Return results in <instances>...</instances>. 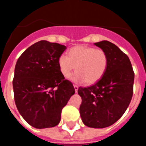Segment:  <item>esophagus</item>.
I'll use <instances>...</instances> for the list:
<instances>
[{
	"instance_id": "1",
	"label": "esophagus",
	"mask_w": 146,
	"mask_h": 146,
	"mask_svg": "<svg viewBox=\"0 0 146 146\" xmlns=\"http://www.w3.org/2000/svg\"><path fill=\"white\" fill-rule=\"evenodd\" d=\"M74 90H75V92L77 93V91H78V88H79V87H78L77 85H74Z\"/></svg>"
}]
</instances>
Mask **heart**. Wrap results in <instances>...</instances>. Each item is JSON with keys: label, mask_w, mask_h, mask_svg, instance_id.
Wrapping results in <instances>:
<instances>
[{"label": "heart", "mask_w": 146, "mask_h": 146, "mask_svg": "<svg viewBox=\"0 0 146 146\" xmlns=\"http://www.w3.org/2000/svg\"><path fill=\"white\" fill-rule=\"evenodd\" d=\"M108 55L102 49L86 46H76L69 50V55L62 54L58 65L62 74L68 78L76 66V73L72 77L75 82L94 84L101 79L108 66Z\"/></svg>", "instance_id": "1"}]
</instances>
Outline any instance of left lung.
Masks as SVG:
<instances>
[{
  "instance_id": "left-lung-1",
  "label": "left lung",
  "mask_w": 146,
  "mask_h": 146,
  "mask_svg": "<svg viewBox=\"0 0 146 146\" xmlns=\"http://www.w3.org/2000/svg\"><path fill=\"white\" fill-rule=\"evenodd\" d=\"M108 53L107 70L96 83L80 87L82 98L80 113L86 126L105 128L123 115L133 95L135 73L129 58L116 45L108 41L95 43Z\"/></svg>"
}]
</instances>
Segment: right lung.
Instances as JSON below:
<instances>
[{
    "instance_id": "obj_1",
    "label": "right lung",
    "mask_w": 146,
    "mask_h": 146,
    "mask_svg": "<svg viewBox=\"0 0 146 146\" xmlns=\"http://www.w3.org/2000/svg\"><path fill=\"white\" fill-rule=\"evenodd\" d=\"M66 49L42 40L28 47L17 61L13 79L15 104L22 117L35 128L57 126L62 109L75 93L58 65Z\"/></svg>"
}]
</instances>
